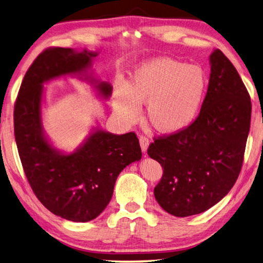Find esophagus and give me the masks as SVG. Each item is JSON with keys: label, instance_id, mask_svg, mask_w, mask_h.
Returning a JSON list of instances; mask_svg holds the SVG:
<instances>
[{"label": "esophagus", "instance_id": "obj_1", "mask_svg": "<svg viewBox=\"0 0 263 263\" xmlns=\"http://www.w3.org/2000/svg\"><path fill=\"white\" fill-rule=\"evenodd\" d=\"M140 144H141L142 152H143V153H146L148 144H150V142H148L147 138L144 137V136H141V137H140Z\"/></svg>", "mask_w": 263, "mask_h": 263}]
</instances>
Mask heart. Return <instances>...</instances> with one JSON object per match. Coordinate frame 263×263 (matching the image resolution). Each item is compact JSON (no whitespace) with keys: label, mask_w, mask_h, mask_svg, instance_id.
<instances>
[{"label":"heart","mask_w":263,"mask_h":263,"mask_svg":"<svg viewBox=\"0 0 263 263\" xmlns=\"http://www.w3.org/2000/svg\"><path fill=\"white\" fill-rule=\"evenodd\" d=\"M207 89L201 67L170 57H157L134 68L128 85L118 81L113 107L126 123H134L147 103L148 122L162 134H176L191 126L199 115Z\"/></svg>","instance_id":"obj_1"}]
</instances>
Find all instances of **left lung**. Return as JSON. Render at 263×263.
I'll return each instance as SVG.
<instances>
[{
    "label": "left lung",
    "mask_w": 263,
    "mask_h": 263,
    "mask_svg": "<svg viewBox=\"0 0 263 263\" xmlns=\"http://www.w3.org/2000/svg\"><path fill=\"white\" fill-rule=\"evenodd\" d=\"M209 89L199 116L186 129L158 138L147 155L163 175L155 187L162 210L186 217L210 210L228 195L244 160L251 98L223 52L210 56Z\"/></svg>",
    "instance_id": "left-lung-1"
}]
</instances>
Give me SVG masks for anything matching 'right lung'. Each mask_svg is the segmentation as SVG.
Returning <instances> with one entry per match:
<instances>
[{"label": "right lung", "instance_id": "right-lung-1", "mask_svg": "<svg viewBox=\"0 0 263 263\" xmlns=\"http://www.w3.org/2000/svg\"><path fill=\"white\" fill-rule=\"evenodd\" d=\"M98 51L50 48L40 53L24 77L14 105V138L25 174L42 205L54 215L88 222L110 202L119 174L140 161L142 151L134 133L112 134L96 125L72 152L53 145L42 123L44 85L63 77L88 82L107 101L112 86L92 70Z\"/></svg>", "mask_w": 263, "mask_h": 263}]
</instances>
